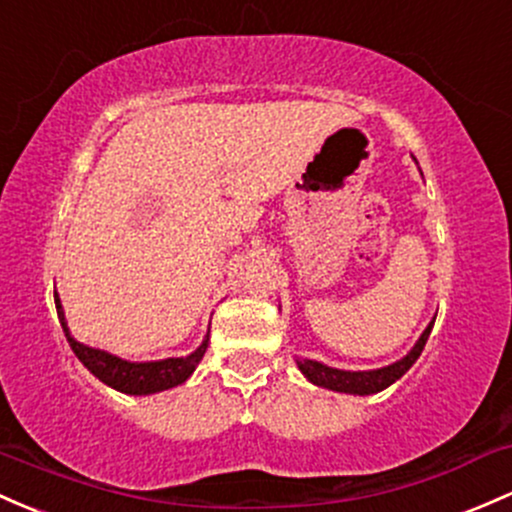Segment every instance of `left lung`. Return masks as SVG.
Listing matches in <instances>:
<instances>
[{
	"label": "left lung",
	"instance_id": "obj_1",
	"mask_svg": "<svg viewBox=\"0 0 512 512\" xmlns=\"http://www.w3.org/2000/svg\"><path fill=\"white\" fill-rule=\"evenodd\" d=\"M432 323H435V320H432ZM432 323L423 330V335L415 340V345L411 347V352H408V355L396 359L393 364H386V367L364 369V372H350V369L328 367V364L316 362V359H301V357H296V367L301 369V374L306 376L311 384L320 386V389L352 393V396H369V393H379V391L389 389L393 381L401 379V376L413 367L415 359L420 357L425 342H428V338H430Z\"/></svg>",
	"mask_w": 512,
	"mask_h": 512
}]
</instances>
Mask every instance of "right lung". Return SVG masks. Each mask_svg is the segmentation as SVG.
I'll return each instance as SVG.
<instances>
[{"label":"right lung","instance_id":"right-lung-1","mask_svg":"<svg viewBox=\"0 0 512 512\" xmlns=\"http://www.w3.org/2000/svg\"><path fill=\"white\" fill-rule=\"evenodd\" d=\"M55 308H58L60 325H63V333L67 342H70L75 357L80 359L89 372L97 376L101 384L111 386V389L121 393H128V396H150V393H160L184 384L194 374V369L199 367L201 357H204L206 347H209L211 330H206L204 340H201V345L196 347L192 355L155 359V362H131V359L111 355V352L99 350V347H89L72 338L60 296L55 299Z\"/></svg>","mask_w":512,"mask_h":512}]
</instances>
